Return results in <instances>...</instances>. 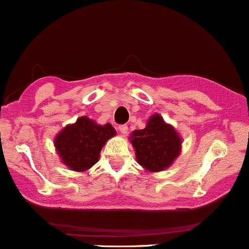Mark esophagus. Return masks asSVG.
Wrapping results in <instances>:
<instances>
[{"label": "esophagus", "instance_id": "esophagus-1", "mask_svg": "<svg viewBox=\"0 0 249 249\" xmlns=\"http://www.w3.org/2000/svg\"><path fill=\"white\" fill-rule=\"evenodd\" d=\"M119 131H120V134L124 135V136H125V135L127 134V126H126V125H120Z\"/></svg>", "mask_w": 249, "mask_h": 249}]
</instances>
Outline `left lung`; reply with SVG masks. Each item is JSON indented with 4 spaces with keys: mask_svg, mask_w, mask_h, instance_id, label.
<instances>
[{
    "mask_svg": "<svg viewBox=\"0 0 249 249\" xmlns=\"http://www.w3.org/2000/svg\"><path fill=\"white\" fill-rule=\"evenodd\" d=\"M129 139L137 162L149 172L169 169L182 150L180 135L159 113L148 119L144 129L132 131Z\"/></svg>",
    "mask_w": 249,
    "mask_h": 249,
    "instance_id": "1",
    "label": "left lung"
}]
</instances>
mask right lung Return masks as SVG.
<instances>
[{
	"label": "right lung",
	"instance_id": "1",
	"mask_svg": "<svg viewBox=\"0 0 249 249\" xmlns=\"http://www.w3.org/2000/svg\"><path fill=\"white\" fill-rule=\"evenodd\" d=\"M115 135L109 123L100 125L83 115L55 136L54 145L62 164L72 171L84 172L99 161L102 147Z\"/></svg>",
	"mask_w": 249,
	"mask_h": 249
}]
</instances>
